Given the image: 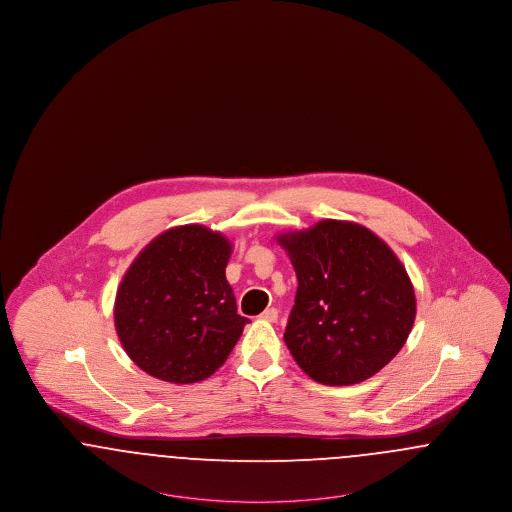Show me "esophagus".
<instances>
[{
	"label": "esophagus",
	"instance_id": "esophagus-1",
	"mask_svg": "<svg viewBox=\"0 0 512 512\" xmlns=\"http://www.w3.org/2000/svg\"><path fill=\"white\" fill-rule=\"evenodd\" d=\"M261 318H263V320H267V322H276V320H278V309L270 307L267 311H263Z\"/></svg>",
	"mask_w": 512,
	"mask_h": 512
}]
</instances>
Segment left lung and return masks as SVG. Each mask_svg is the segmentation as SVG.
<instances>
[{
  "mask_svg": "<svg viewBox=\"0 0 512 512\" xmlns=\"http://www.w3.org/2000/svg\"><path fill=\"white\" fill-rule=\"evenodd\" d=\"M276 242L297 276L284 341L301 370L324 386H351L388 365L416 315L411 278L390 245L332 219Z\"/></svg>",
  "mask_w": 512,
  "mask_h": 512,
  "instance_id": "obj_1",
  "label": "left lung"
}]
</instances>
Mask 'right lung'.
Here are the masks:
<instances>
[{
	"mask_svg": "<svg viewBox=\"0 0 512 512\" xmlns=\"http://www.w3.org/2000/svg\"><path fill=\"white\" fill-rule=\"evenodd\" d=\"M230 253L220 232L176 226L151 240L122 276L117 336L149 376L195 384L228 359L249 322L224 274Z\"/></svg>",
	"mask_w": 512,
	"mask_h": 512,
	"instance_id": "1",
	"label": "right lung"
}]
</instances>
